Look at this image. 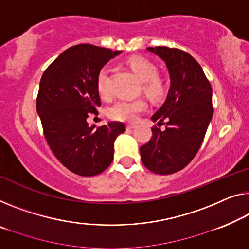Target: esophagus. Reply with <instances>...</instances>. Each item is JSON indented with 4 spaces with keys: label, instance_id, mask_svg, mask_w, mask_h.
I'll return each instance as SVG.
<instances>
[{
    "label": "esophagus",
    "instance_id": "esophagus-1",
    "mask_svg": "<svg viewBox=\"0 0 249 249\" xmlns=\"http://www.w3.org/2000/svg\"><path fill=\"white\" fill-rule=\"evenodd\" d=\"M135 128H136L135 124H127V130H132V129H135Z\"/></svg>",
    "mask_w": 249,
    "mask_h": 249
}]
</instances>
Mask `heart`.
<instances>
[{"mask_svg": "<svg viewBox=\"0 0 249 249\" xmlns=\"http://www.w3.org/2000/svg\"><path fill=\"white\" fill-rule=\"evenodd\" d=\"M128 64L133 73L140 81L144 82L143 89L151 97H159L162 93L161 82L157 79L158 69L150 61L142 58V56H132L128 60ZM107 76L108 71L106 68L101 69L98 73L97 88L100 95L107 97L108 89H107ZM146 102L141 99L136 100H119L109 109V116L114 120L131 122L137 119L138 114L146 109Z\"/></svg>", "mask_w": 249, "mask_h": 249, "instance_id": "b5f03b06", "label": "heart"}]
</instances>
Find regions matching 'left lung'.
Instances as JSON below:
<instances>
[{"label":"left lung","instance_id":"8db88e82","mask_svg":"<svg viewBox=\"0 0 249 249\" xmlns=\"http://www.w3.org/2000/svg\"><path fill=\"white\" fill-rule=\"evenodd\" d=\"M166 63L170 87L151 120L166 129L151 128L149 142L140 147L149 170L170 175L181 170L199 150L213 118V89L199 63L189 53L167 47L147 48Z\"/></svg>","mask_w":249,"mask_h":249}]
</instances>
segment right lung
<instances>
[{
    "instance_id": "obj_1",
    "label": "right lung",
    "mask_w": 249,
    "mask_h": 249,
    "mask_svg": "<svg viewBox=\"0 0 249 249\" xmlns=\"http://www.w3.org/2000/svg\"><path fill=\"white\" fill-rule=\"evenodd\" d=\"M121 51L78 44L63 51L44 71L36 99L44 136L59 161L83 177L101 174L113 159L114 141L125 131L122 122L101 127L88 124L101 106L98 73Z\"/></svg>"
}]
</instances>
